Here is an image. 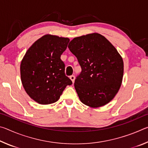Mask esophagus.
<instances>
[{"instance_id":"1","label":"esophagus","mask_w":148,"mask_h":148,"mask_svg":"<svg viewBox=\"0 0 148 148\" xmlns=\"http://www.w3.org/2000/svg\"><path fill=\"white\" fill-rule=\"evenodd\" d=\"M70 79H71L72 80V83H74V79H75V76H73V75H72V76H70Z\"/></svg>"}]
</instances>
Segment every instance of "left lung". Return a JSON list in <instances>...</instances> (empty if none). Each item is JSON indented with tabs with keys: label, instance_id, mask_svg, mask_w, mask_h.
Wrapping results in <instances>:
<instances>
[{
	"label": "left lung",
	"instance_id": "left-lung-1",
	"mask_svg": "<svg viewBox=\"0 0 148 148\" xmlns=\"http://www.w3.org/2000/svg\"><path fill=\"white\" fill-rule=\"evenodd\" d=\"M68 47L82 68L74 83L80 101L91 108L108 103L119 90L123 76V61L116 47L95 32L76 37Z\"/></svg>",
	"mask_w": 148,
	"mask_h": 148
}]
</instances>
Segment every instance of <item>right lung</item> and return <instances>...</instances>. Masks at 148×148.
Here are the masks:
<instances>
[{
    "label": "right lung",
    "instance_id": "obj_1",
    "mask_svg": "<svg viewBox=\"0 0 148 148\" xmlns=\"http://www.w3.org/2000/svg\"><path fill=\"white\" fill-rule=\"evenodd\" d=\"M70 39L46 34L34 42L20 65L21 83L27 95L40 104L57 102L72 82L64 74L61 56Z\"/></svg>",
    "mask_w": 148,
    "mask_h": 148
}]
</instances>
